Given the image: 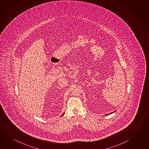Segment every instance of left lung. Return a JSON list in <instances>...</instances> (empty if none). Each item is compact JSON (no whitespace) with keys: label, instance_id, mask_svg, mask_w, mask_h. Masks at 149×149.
Segmentation results:
<instances>
[{"label":"left lung","instance_id":"left-lung-1","mask_svg":"<svg viewBox=\"0 0 149 149\" xmlns=\"http://www.w3.org/2000/svg\"><path fill=\"white\" fill-rule=\"evenodd\" d=\"M116 112V111H114V112ZM113 112H111V113H110L107 114H106V116H107V115H109V114H110L112 113H113Z\"/></svg>","mask_w":149,"mask_h":149}]
</instances>
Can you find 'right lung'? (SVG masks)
Segmentation results:
<instances>
[{"mask_svg":"<svg viewBox=\"0 0 149 149\" xmlns=\"http://www.w3.org/2000/svg\"><path fill=\"white\" fill-rule=\"evenodd\" d=\"M64 114H65V112H64V113H63V114H62V116H63V115H64Z\"/></svg>","mask_w":149,"mask_h":149,"instance_id":"add662e5","label":"right lung"}]
</instances>
